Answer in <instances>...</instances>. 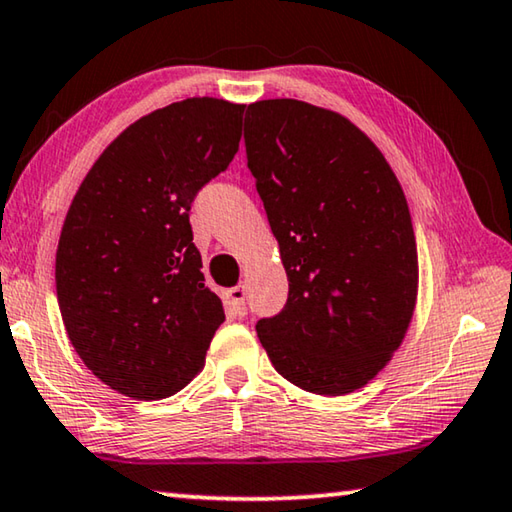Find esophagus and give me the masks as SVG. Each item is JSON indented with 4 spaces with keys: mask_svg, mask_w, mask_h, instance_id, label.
<instances>
[{
    "mask_svg": "<svg viewBox=\"0 0 512 512\" xmlns=\"http://www.w3.org/2000/svg\"><path fill=\"white\" fill-rule=\"evenodd\" d=\"M245 297H247V292H245V288H242V286L226 290V299H229V304H231L233 313H236V315H245L247 313Z\"/></svg>",
    "mask_w": 512,
    "mask_h": 512,
    "instance_id": "1",
    "label": "esophagus"
}]
</instances>
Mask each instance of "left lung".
Segmentation results:
<instances>
[{"label":"left lung","instance_id":"left-lung-1","mask_svg":"<svg viewBox=\"0 0 512 512\" xmlns=\"http://www.w3.org/2000/svg\"><path fill=\"white\" fill-rule=\"evenodd\" d=\"M245 145L288 274V304L258 320V340L301 390L365 388L404 342L417 304L401 183L354 122L299 99L249 104Z\"/></svg>","mask_w":512,"mask_h":512}]
</instances>
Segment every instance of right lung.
<instances>
[{"mask_svg": "<svg viewBox=\"0 0 512 512\" xmlns=\"http://www.w3.org/2000/svg\"><path fill=\"white\" fill-rule=\"evenodd\" d=\"M245 104L190 97L108 145L67 208L58 308L83 365L120 395L165 399L195 379L224 322L192 242L190 204L233 161Z\"/></svg>", "mask_w": 512, "mask_h": 512, "instance_id": "right-lung-1", "label": "right lung"}]
</instances>
